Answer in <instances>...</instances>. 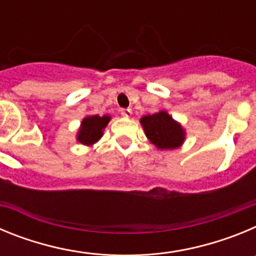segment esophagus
Masks as SVG:
<instances>
[{
    "label": "esophagus",
    "instance_id": "obj_1",
    "mask_svg": "<svg viewBox=\"0 0 256 256\" xmlns=\"http://www.w3.org/2000/svg\"><path fill=\"white\" fill-rule=\"evenodd\" d=\"M120 114L126 118H130L132 115V110L130 108H120Z\"/></svg>",
    "mask_w": 256,
    "mask_h": 256
}]
</instances>
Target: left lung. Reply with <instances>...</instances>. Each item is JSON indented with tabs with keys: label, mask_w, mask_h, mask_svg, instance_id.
<instances>
[{
	"label": "left lung",
	"mask_w": 256,
	"mask_h": 256,
	"mask_svg": "<svg viewBox=\"0 0 256 256\" xmlns=\"http://www.w3.org/2000/svg\"><path fill=\"white\" fill-rule=\"evenodd\" d=\"M141 124L148 138L162 150L180 148L184 140L182 126L165 112L146 115L141 119Z\"/></svg>",
	"instance_id": "obj_1"
}]
</instances>
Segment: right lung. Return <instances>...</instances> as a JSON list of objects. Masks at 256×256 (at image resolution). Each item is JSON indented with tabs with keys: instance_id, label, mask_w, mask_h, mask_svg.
I'll return each instance as SVG.
<instances>
[{
	"instance_id": "add662e5",
	"label": "right lung",
	"mask_w": 256,
	"mask_h": 256,
	"mask_svg": "<svg viewBox=\"0 0 256 256\" xmlns=\"http://www.w3.org/2000/svg\"><path fill=\"white\" fill-rule=\"evenodd\" d=\"M110 116H87L83 119L82 126L78 133V141L83 144H92L101 138L102 130L108 126Z\"/></svg>"
}]
</instances>
